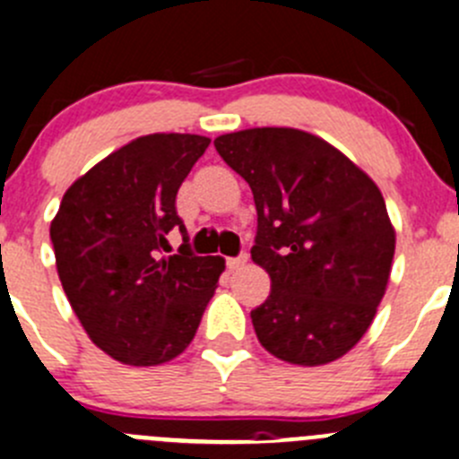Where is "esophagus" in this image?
Wrapping results in <instances>:
<instances>
[{
  "mask_svg": "<svg viewBox=\"0 0 459 459\" xmlns=\"http://www.w3.org/2000/svg\"><path fill=\"white\" fill-rule=\"evenodd\" d=\"M247 264V255L243 252V255H238V257H230L227 259V266H230V271H238V268H243Z\"/></svg>",
  "mask_w": 459,
  "mask_h": 459,
  "instance_id": "34e87169",
  "label": "esophagus"
}]
</instances>
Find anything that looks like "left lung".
Masks as SVG:
<instances>
[{"mask_svg":"<svg viewBox=\"0 0 459 459\" xmlns=\"http://www.w3.org/2000/svg\"><path fill=\"white\" fill-rule=\"evenodd\" d=\"M252 188V262L271 296L252 309L277 359L323 367L357 346L392 275L396 230L367 172L334 145L293 127H255L213 141Z\"/></svg>","mask_w":459,"mask_h":459,"instance_id":"1","label":"left lung"}]
</instances>
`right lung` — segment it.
Wrapping results in <instances>:
<instances>
[{
    "label": "right lung",
    "mask_w": 459,
    "mask_h": 459,
    "mask_svg": "<svg viewBox=\"0 0 459 459\" xmlns=\"http://www.w3.org/2000/svg\"><path fill=\"white\" fill-rule=\"evenodd\" d=\"M197 134H147L67 188L49 225L58 280L91 342L129 367L175 359L195 336L225 271L195 257L175 209L179 186L209 147ZM185 234L168 258L165 234Z\"/></svg>",
    "instance_id": "add662e5"
}]
</instances>
